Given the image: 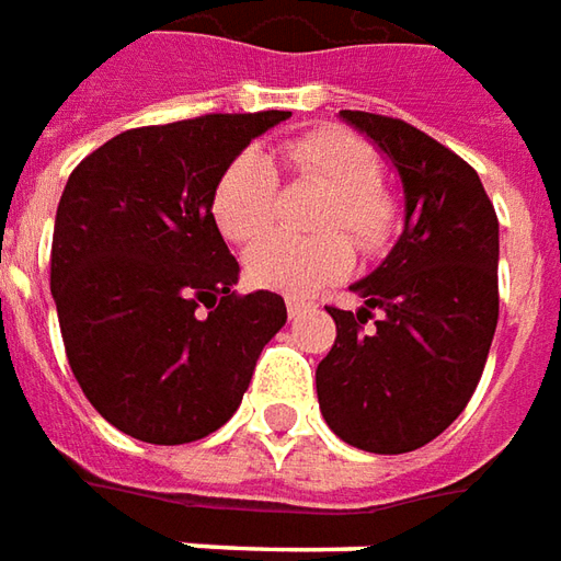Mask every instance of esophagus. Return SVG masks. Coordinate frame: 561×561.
<instances>
[{"mask_svg":"<svg viewBox=\"0 0 561 561\" xmlns=\"http://www.w3.org/2000/svg\"><path fill=\"white\" fill-rule=\"evenodd\" d=\"M305 308H308V305H305V301H301V299H287L289 320H296V317H299V313L305 311Z\"/></svg>","mask_w":561,"mask_h":561,"instance_id":"34e87169","label":"esophagus"}]
</instances>
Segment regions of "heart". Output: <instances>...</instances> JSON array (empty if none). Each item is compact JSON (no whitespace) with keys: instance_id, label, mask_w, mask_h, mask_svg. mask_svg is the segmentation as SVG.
<instances>
[{"instance_id":"b5f03b06","label":"heart","mask_w":561,"mask_h":561,"mask_svg":"<svg viewBox=\"0 0 561 561\" xmlns=\"http://www.w3.org/2000/svg\"><path fill=\"white\" fill-rule=\"evenodd\" d=\"M289 162L308 181L329 190L323 229L341 226L365 250L380 248L392 229V198L377 186L380 160L356 135L320 129L289 145ZM277 172L268 153L256 147L241 150L214 190V220L229 241H253L274 220ZM351 244L341 236L287 238L268 236L256 241L244 256L248 277L256 287L289 296H308L351 268Z\"/></svg>"}]
</instances>
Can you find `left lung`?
<instances>
[{
    "label": "left lung",
    "instance_id": "8db88e82",
    "mask_svg": "<svg viewBox=\"0 0 561 561\" xmlns=\"http://www.w3.org/2000/svg\"><path fill=\"white\" fill-rule=\"evenodd\" d=\"M392 162L404 226L387 260L329 308L337 337L317 365L320 414L368 453L438 438L474 396L499 323V217L478 172L411 123L341 111Z\"/></svg>",
    "mask_w": 561,
    "mask_h": 561
}]
</instances>
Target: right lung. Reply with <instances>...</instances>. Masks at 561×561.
Returning a JSON list of instances; mask_svg holds the SVG:
<instances>
[{"label": "right lung", "mask_w": 561, "mask_h": 561, "mask_svg": "<svg viewBox=\"0 0 561 561\" xmlns=\"http://www.w3.org/2000/svg\"><path fill=\"white\" fill-rule=\"evenodd\" d=\"M287 117L129 129L62 190L50 293L66 356L90 404L133 438L174 447L229 423L262 347L287 323L277 293L236 296L241 268L210 214L226 165Z\"/></svg>", "instance_id": "right-lung-1"}]
</instances>
